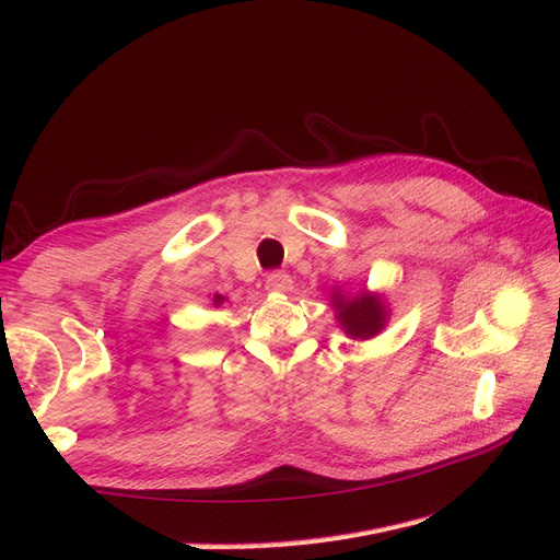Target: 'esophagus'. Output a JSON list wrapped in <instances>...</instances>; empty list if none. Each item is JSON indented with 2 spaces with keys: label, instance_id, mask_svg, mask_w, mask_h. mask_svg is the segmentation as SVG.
Instances as JSON below:
<instances>
[{
  "label": "esophagus",
  "instance_id": "34e87169",
  "mask_svg": "<svg viewBox=\"0 0 560 560\" xmlns=\"http://www.w3.org/2000/svg\"><path fill=\"white\" fill-rule=\"evenodd\" d=\"M266 290L276 292V294H284L292 290V278L284 273V270H273V273L266 276Z\"/></svg>",
  "mask_w": 560,
  "mask_h": 560
}]
</instances>
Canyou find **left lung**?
I'll return each mask as SVG.
<instances>
[{"instance_id":"left-lung-1","label":"left lung","mask_w":560,"mask_h":560,"mask_svg":"<svg viewBox=\"0 0 560 560\" xmlns=\"http://www.w3.org/2000/svg\"><path fill=\"white\" fill-rule=\"evenodd\" d=\"M336 319L341 329L350 338H374L378 331H383L387 322L385 301L381 294L374 292H360L354 296H343L341 292L331 294Z\"/></svg>"}]
</instances>
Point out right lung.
I'll use <instances>...</instances> for the list:
<instances>
[{
    "label": "right lung",
    "instance_id": "obj_1",
    "mask_svg": "<svg viewBox=\"0 0 560 560\" xmlns=\"http://www.w3.org/2000/svg\"><path fill=\"white\" fill-rule=\"evenodd\" d=\"M222 301H224V296H222V294H214V296H212V303H214V306H219V303H222Z\"/></svg>",
    "mask_w": 560,
    "mask_h": 560
}]
</instances>
